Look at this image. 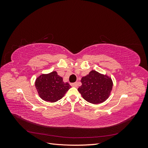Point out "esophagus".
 I'll return each instance as SVG.
<instances>
[{"label": "esophagus", "instance_id": "34e87169", "mask_svg": "<svg viewBox=\"0 0 148 148\" xmlns=\"http://www.w3.org/2000/svg\"><path fill=\"white\" fill-rule=\"evenodd\" d=\"M71 86H74V87H77L78 86V83L77 82H75V83H71Z\"/></svg>", "mask_w": 148, "mask_h": 148}]
</instances>
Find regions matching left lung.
Wrapping results in <instances>:
<instances>
[{"label":"left lung","mask_w":148,"mask_h":148,"mask_svg":"<svg viewBox=\"0 0 148 148\" xmlns=\"http://www.w3.org/2000/svg\"><path fill=\"white\" fill-rule=\"evenodd\" d=\"M78 89L83 99L92 104H99L109 97L113 83L110 78L96 71H91L81 79Z\"/></svg>","instance_id":"1"}]
</instances>
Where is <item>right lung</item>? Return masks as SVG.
<instances>
[{"label":"right lung","mask_w":148,"mask_h":148,"mask_svg":"<svg viewBox=\"0 0 148 148\" xmlns=\"http://www.w3.org/2000/svg\"><path fill=\"white\" fill-rule=\"evenodd\" d=\"M35 86L41 99L51 102L62 99L71 87L68 83L63 82L56 71L39 76L36 80Z\"/></svg>","instance_id":"obj_1"}]
</instances>
